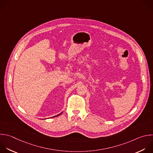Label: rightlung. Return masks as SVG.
Returning <instances> with one entry per match:
<instances>
[{"mask_svg": "<svg viewBox=\"0 0 153 153\" xmlns=\"http://www.w3.org/2000/svg\"><path fill=\"white\" fill-rule=\"evenodd\" d=\"M61 114H59V115H56V116H55V117H58V116H59V115H61Z\"/></svg>", "mask_w": 153, "mask_h": 153, "instance_id": "1", "label": "right lung"}]
</instances>
